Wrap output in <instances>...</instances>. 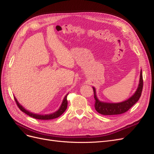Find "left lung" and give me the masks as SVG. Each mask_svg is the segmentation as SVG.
Instances as JSON below:
<instances>
[{
	"label": "left lung",
	"mask_w": 154,
	"mask_h": 154,
	"mask_svg": "<svg viewBox=\"0 0 154 154\" xmlns=\"http://www.w3.org/2000/svg\"><path fill=\"white\" fill-rule=\"evenodd\" d=\"M143 87V74L142 71H141L139 83L136 92L134 93V94L132 97H130L128 100L117 103H105V102L100 101L97 99V97L96 96L95 88L92 87L93 91H94V97L95 99V109L96 110L97 112L103 115H117L125 113L131 108V107L139 100V97L141 96Z\"/></svg>",
	"instance_id": "left-lung-1"
}]
</instances>
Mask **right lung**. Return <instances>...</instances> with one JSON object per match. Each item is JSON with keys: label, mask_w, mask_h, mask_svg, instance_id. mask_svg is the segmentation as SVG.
I'll list each match as a JSON object with an SVG mask.
<instances>
[{"label": "right lung", "mask_w": 154, "mask_h": 154, "mask_svg": "<svg viewBox=\"0 0 154 154\" xmlns=\"http://www.w3.org/2000/svg\"><path fill=\"white\" fill-rule=\"evenodd\" d=\"M68 94H69V93L66 96H65L61 106H60V109L57 112H54L53 114H47V115H39V114H33L32 112H30L26 110L24 108V107H23L22 105H20L19 104V103H18L17 100L15 98V100L16 101L17 106H18V108H19L20 110L21 111H22L23 112H24L27 115H28L29 116H31V117L35 118V119H42V120H49V119H55V118H58L59 116H61L64 112L66 111V110L67 109V96Z\"/></svg>", "instance_id": "add662e5"}]
</instances>
